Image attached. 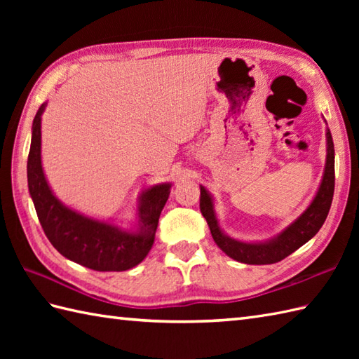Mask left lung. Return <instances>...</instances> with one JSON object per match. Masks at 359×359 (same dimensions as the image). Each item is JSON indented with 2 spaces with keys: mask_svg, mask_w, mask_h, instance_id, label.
Masks as SVG:
<instances>
[{
  "mask_svg": "<svg viewBox=\"0 0 359 359\" xmlns=\"http://www.w3.org/2000/svg\"><path fill=\"white\" fill-rule=\"evenodd\" d=\"M334 191V148L330 129H327V160L323 182L319 185L318 193L309 208L297 217L292 225H288L284 231L279 233L276 238L269 242L248 243L228 238L220 230L212 199L207 189L201 187V211L202 216L207 219L212 239L217 247L225 255L238 262L250 265H265L276 264L296 251L304 243L309 242L319 231V228L325 222L327 215L330 211Z\"/></svg>",
  "mask_w": 359,
  "mask_h": 359,
  "instance_id": "1",
  "label": "left lung"
}]
</instances>
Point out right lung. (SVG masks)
<instances>
[{
  "instance_id": "1",
  "label": "right lung",
  "mask_w": 359,
  "mask_h": 359,
  "mask_svg": "<svg viewBox=\"0 0 359 359\" xmlns=\"http://www.w3.org/2000/svg\"><path fill=\"white\" fill-rule=\"evenodd\" d=\"M41 104L34 118L27 157V185L44 234L60 255L95 271H125L139 265L154 243L158 217L170 196V184L156 185L140 196L139 231L80 215L60 202L48 185L41 166Z\"/></svg>"
}]
</instances>
